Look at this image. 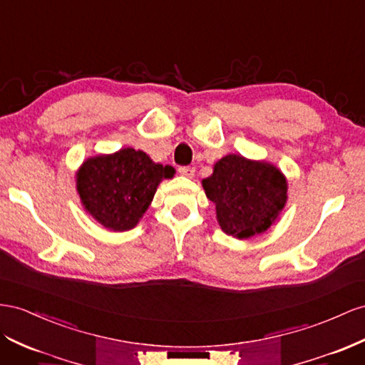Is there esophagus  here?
Listing matches in <instances>:
<instances>
[{
  "label": "esophagus",
  "instance_id": "1",
  "mask_svg": "<svg viewBox=\"0 0 365 365\" xmlns=\"http://www.w3.org/2000/svg\"><path fill=\"white\" fill-rule=\"evenodd\" d=\"M178 172H180L182 176H187V178H192V176L195 175V169H193V167H189V165L180 167Z\"/></svg>",
  "mask_w": 365,
  "mask_h": 365
}]
</instances>
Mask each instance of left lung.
I'll use <instances>...</instances> for the list:
<instances>
[{"instance_id": "left-lung-1", "label": "left lung", "mask_w": 365, "mask_h": 365, "mask_svg": "<svg viewBox=\"0 0 365 365\" xmlns=\"http://www.w3.org/2000/svg\"><path fill=\"white\" fill-rule=\"evenodd\" d=\"M204 192L216 209L222 232L247 240L264 233L278 220L287 202V180L265 161L227 155L202 180Z\"/></svg>"}]
</instances>
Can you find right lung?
I'll use <instances>...</instances> for the list:
<instances>
[{"label": "right lung", "instance_id": "1", "mask_svg": "<svg viewBox=\"0 0 365 365\" xmlns=\"http://www.w3.org/2000/svg\"><path fill=\"white\" fill-rule=\"evenodd\" d=\"M173 175V167L125 147L86 160L76 172V192L86 212L106 229L125 232L140 222L160 182Z\"/></svg>", "mask_w": 365, "mask_h": 365}]
</instances>
